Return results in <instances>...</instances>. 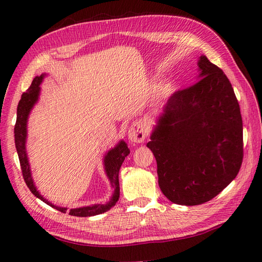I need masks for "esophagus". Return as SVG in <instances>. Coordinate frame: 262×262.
<instances>
[{
  "instance_id": "34e87169",
  "label": "esophagus",
  "mask_w": 262,
  "mask_h": 262,
  "mask_svg": "<svg viewBox=\"0 0 262 262\" xmlns=\"http://www.w3.org/2000/svg\"><path fill=\"white\" fill-rule=\"evenodd\" d=\"M145 132H144V127L140 121H135L130 125L129 129H128V138L132 143L140 144L143 143L145 140Z\"/></svg>"
}]
</instances>
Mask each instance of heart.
Segmentation results:
<instances>
[{"label": "heart", "instance_id": "1", "mask_svg": "<svg viewBox=\"0 0 262 262\" xmlns=\"http://www.w3.org/2000/svg\"><path fill=\"white\" fill-rule=\"evenodd\" d=\"M171 92H172V86L168 85V86L163 88V90H162V92H161V94H162V97H166V96H169Z\"/></svg>", "mask_w": 262, "mask_h": 262}]
</instances>
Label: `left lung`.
<instances>
[{"label":"left lung","instance_id":"obj_1","mask_svg":"<svg viewBox=\"0 0 262 262\" xmlns=\"http://www.w3.org/2000/svg\"><path fill=\"white\" fill-rule=\"evenodd\" d=\"M199 81L174 92L146 146L159 186L172 203L200 205L235 179L243 160L242 117L224 72L202 55Z\"/></svg>","mask_w":262,"mask_h":262}]
</instances>
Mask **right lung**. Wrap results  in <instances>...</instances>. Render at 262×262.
I'll use <instances>...</instances> for the list:
<instances>
[{
	"mask_svg": "<svg viewBox=\"0 0 262 262\" xmlns=\"http://www.w3.org/2000/svg\"><path fill=\"white\" fill-rule=\"evenodd\" d=\"M46 74H41L40 76H36L33 79L31 85L28 89L27 92H25L21 96V100L18 104V109H16V122L14 126V142H15V148L16 152H18V157L20 161L21 170H22V176H24V179L26 181V185L28 188L30 189V191L35 194L37 198L42 200L43 203L47 205L52 206L53 208L57 209L62 213H66L69 211V214L72 216H79V217H88V216H94L102 214L104 211L109 210L113 206L116 205L119 199V169L124 162L125 158L129 154V148H128L127 144L124 141H120L117 146L111 148L110 151L107 152L104 155L103 163H104V170L105 173H107L108 179L110 181V185L114 189L113 197L109 200V202L103 205V204H94L91 206H85V207H80V208H73L68 210L65 207H58V206H55L52 203H49L47 199L43 198L37 188L33 183L32 177H31V171H30V165L29 161H28L27 152H26V140H27V121L28 117H29L30 111L33 105L36 104L39 98V93H40V83L42 82V79L45 77Z\"/></svg>",
	"mask_w": 262,
	"mask_h": 262,
	"instance_id": "1",
	"label": "right lung"
}]
</instances>
